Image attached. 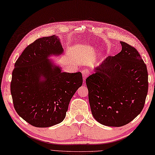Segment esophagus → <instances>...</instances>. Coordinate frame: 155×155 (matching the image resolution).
<instances>
[{"label": "esophagus", "instance_id": "obj_1", "mask_svg": "<svg viewBox=\"0 0 155 155\" xmlns=\"http://www.w3.org/2000/svg\"><path fill=\"white\" fill-rule=\"evenodd\" d=\"M81 73H82V75H83V78H84V82L85 79L88 77V75L90 74V71L88 69H85L84 70L81 71Z\"/></svg>", "mask_w": 155, "mask_h": 155}]
</instances>
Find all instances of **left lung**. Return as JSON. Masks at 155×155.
Wrapping results in <instances>:
<instances>
[{
    "mask_svg": "<svg viewBox=\"0 0 155 155\" xmlns=\"http://www.w3.org/2000/svg\"><path fill=\"white\" fill-rule=\"evenodd\" d=\"M122 51L109 56L86 79L92 114L111 127L130 123L140 114L148 92L147 66L138 51L120 41Z\"/></svg>",
    "mask_w": 155,
    "mask_h": 155,
    "instance_id": "left-lung-1",
    "label": "left lung"
}]
</instances>
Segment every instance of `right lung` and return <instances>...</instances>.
I'll list each match as a JSON object with an SVG mask.
<instances>
[{
  "mask_svg": "<svg viewBox=\"0 0 155 155\" xmlns=\"http://www.w3.org/2000/svg\"><path fill=\"white\" fill-rule=\"evenodd\" d=\"M64 52L55 35L39 38L25 48L14 64L10 91L18 114L37 127L65 118L71 97L82 85L81 72H62L49 60Z\"/></svg>",
  "mask_w": 155,
  "mask_h": 155,
  "instance_id": "add662e5",
  "label": "right lung"
}]
</instances>
